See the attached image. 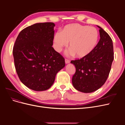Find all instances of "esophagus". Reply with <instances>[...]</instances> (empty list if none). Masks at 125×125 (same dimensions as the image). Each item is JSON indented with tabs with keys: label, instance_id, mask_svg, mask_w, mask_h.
<instances>
[{
	"label": "esophagus",
	"instance_id": "obj_1",
	"mask_svg": "<svg viewBox=\"0 0 125 125\" xmlns=\"http://www.w3.org/2000/svg\"><path fill=\"white\" fill-rule=\"evenodd\" d=\"M70 60H69V59H65V62H66V63H69V62H70Z\"/></svg>",
	"mask_w": 125,
	"mask_h": 125
}]
</instances>
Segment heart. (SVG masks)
Listing matches in <instances>:
<instances>
[{"label":"heart","instance_id":"heart-1","mask_svg":"<svg viewBox=\"0 0 125 125\" xmlns=\"http://www.w3.org/2000/svg\"><path fill=\"white\" fill-rule=\"evenodd\" d=\"M99 39L97 30L94 27L73 23L65 26L62 32H57L54 37L55 48L60 52L63 47L71 48L68 54L82 58L88 55L95 47Z\"/></svg>","mask_w":125,"mask_h":125}]
</instances>
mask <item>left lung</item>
Listing matches in <instances>:
<instances>
[{
    "instance_id": "1",
    "label": "left lung",
    "mask_w": 125,
    "mask_h": 125,
    "mask_svg": "<svg viewBox=\"0 0 125 125\" xmlns=\"http://www.w3.org/2000/svg\"><path fill=\"white\" fill-rule=\"evenodd\" d=\"M100 29V39L93 51L80 59L71 60L75 67L72 79L79 91L91 93L100 89L106 81L114 60L113 41L104 30Z\"/></svg>"
}]
</instances>
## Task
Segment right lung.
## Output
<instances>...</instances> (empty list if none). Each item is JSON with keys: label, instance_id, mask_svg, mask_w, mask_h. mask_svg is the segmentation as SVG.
<instances>
[{"label": "right lung", "instance_id": "right-lung-1", "mask_svg": "<svg viewBox=\"0 0 125 125\" xmlns=\"http://www.w3.org/2000/svg\"><path fill=\"white\" fill-rule=\"evenodd\" d=\"M52 22L39 23L22 30L13 48L15 68L20 81L29 89L43 91L53 84L65 59L52 47Z\"/></svg>", "mask_w": 125, "mask_h": 125}]
</instances>
